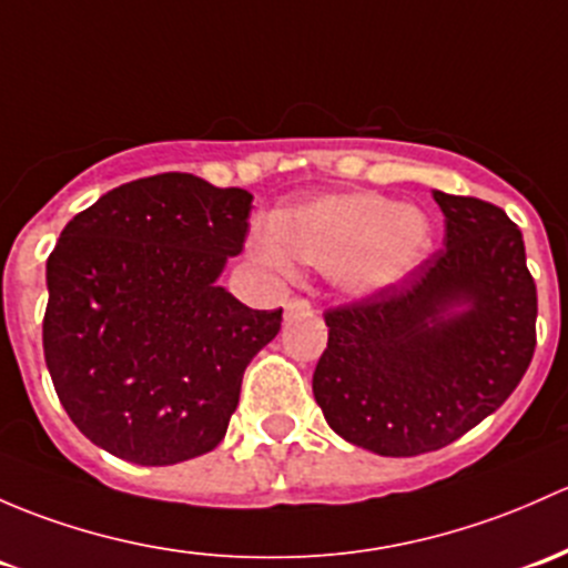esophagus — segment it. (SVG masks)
Wrapping results in <instances>:
<instances>
[{
    "label": "esophagus",
    "instance_id": "esophagus-1",
    "mask_svg": "<svg viewBox=\"0 0 568 568\" xmlns=\"http://www.w3.org/2000/svg\"><path fill=\"white\" fill-rule=\"evenodd\" d=\"M313 313V307H310L307 300H302V296H294V300H288L285 304V318H294V315H310Z\"/></svg>",
    "mask_w": 568,
    "mask_h": 568
}]
</instances>
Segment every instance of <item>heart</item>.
<instances>
[{
	"mask_svg": "<svg viewBox=\"0 0 568 568\" xmlns=\"http://www.w3.org/2000/svg\"><path fill=\"white\" fill-rule=\"evenodd\" d=\"M433 247V223L422 209L389 195L354 190L321 195L274 217L253 236V253L280 272L291 258L332 272L351 296H373L403 283Z\"/></svg>",
	"mask_w": 568,
	"mask_h": 568,
	"instance_id": "obj_1",
	"label": "heart"
}]
</instances>
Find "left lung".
Listing matches in <instances>:
<instances>
[{
  "mask_svg": "<svg viewBox=\"0 0 568 568\" xmlns=\"http://www.w3.org/2000/svg\"><path fill=\"white\" fill-rule=\"evenodd\" d=\"M444 247L403 283L326 310L315 403L381 457L449 446L500 408L536 348V283L504 209L433 190Z\"/></svg>",
  "mask_w": 568,
  "mask_h": 568,
  "instance_id": "8db88e82",
  "label": "left lung"
}]
</instances>
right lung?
Listing matches in <instances>:
<instances>
[{"mask_svg":"<svg viewBox=\"0 0 568 568\" xmlns=\"http://www.w3.org/2000/svg\"><path fill=\"white\" fill-rule=\"evenodd\" d=\"M253 195L193 174L113 187L48 255L43 351L59 403L100 449L135 465L212 452L242 375L283 307L250 310L217 285L242 253Z\"/></svg>","mask_w":568,"mask_h":568,"instance_id":"add662e5","label":"right lung"}]
</instances>
